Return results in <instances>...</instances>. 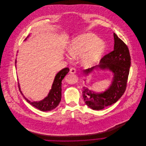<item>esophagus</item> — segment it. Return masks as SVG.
<instances>
[{
    "label": "esophagus",
    "mask_w": 146,
    "mask_h": 146,
    "mask_svg": "<svg viewBox=\"0 0 146 146\" xmlns=\"http://www.w3.org/2000/svg\"><path fill=\"white\" fill-rule=\"evenodd\" d=\"M70 74H74L76 73V69L74 67H72L71 68V69L70 70Z\"/></svg>",
    "instance_id": "1"
}]
</instances>
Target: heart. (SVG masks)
<instances>
[{
  "instance_id": "obj_1",
  "label": "heart",
  "mask_w": 146,
  "mask_h": 146,
  "mask_svg": "<svg viewBox=\"0 0 146 146\" xmlns=\"http://www.w3.org/2000/svg\"><path fill=\"white\" fill-rule=\"evenodd\" d=\"M104 41L93 33H84L73 38L68 46L67 58H79L80 64L90 67L98 62L104 53Z\"/></svg>"
}]
</instances>
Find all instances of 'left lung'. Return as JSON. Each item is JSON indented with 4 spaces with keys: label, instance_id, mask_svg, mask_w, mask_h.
<instances>
[{
    "label": "left lung",
    "instance_id": "8db88e82",
    "mask_svg": "<svg viewBox=\"0 0 146 146\" xmlns=\"http://www.w3.org/2000/svg\"><path fill=\"white\" fill-rule=\"evenodd\" d=\"M113 50L105 55L98 65L83 71L85 76L94 70H108L112 73L111 83L104 92L96 93L84 86L83 96L85 103L94 110H101L116 103L126 89L131 63L130 56L126 45L115 33H113Z\"/></svg>",
    "mask_w": 146,
    "mask_h": 146
}]
</instances>
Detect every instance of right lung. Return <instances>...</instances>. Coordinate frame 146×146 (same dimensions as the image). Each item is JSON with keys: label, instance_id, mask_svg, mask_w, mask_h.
<instances>
[{"label": "right lung", "instance_id": "right-lung-1", "mask_svg": "<svg viewBox=\"0 0 146 146\" xmlns=\"http://www.w3.org/2000/svg\"><path fill=\"white\" fill-rule=\"evenodd\" d=\"M29 36L25 39V40L27 39ZM16 62L17 60H16ZM69 68L68 67H66L60 71L56 74L53 84L52 85L51 89L50 90L48 96L41 101H31L27 99L22 94L20 85H19V90L22 95L23 96L24 98L29 104H31L32 106H33L34 107L42 111H50L54 109L56 107H57L58 106V104H60V102H61L62 97V81L64 76L69 72Z\"/></svg>", "mask_w": 146, "mask_h": 146}]
</instances>
